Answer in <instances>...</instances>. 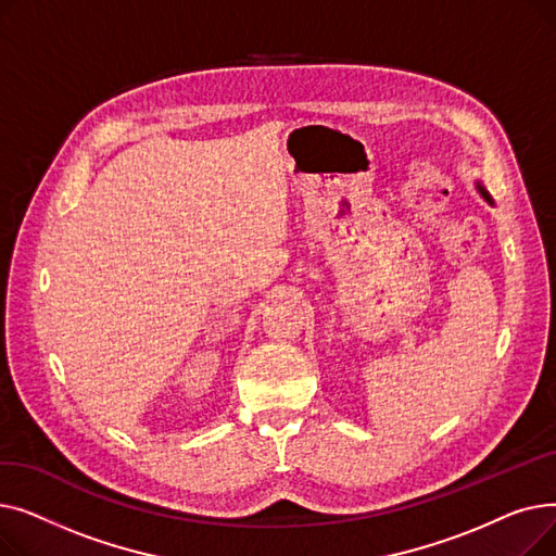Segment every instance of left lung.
I'll list each match as a JSON object with an SVG mask.
<instances>
[{
	"label": "left lung",
	"instance_id": "8db88e82",
	"mask_svg": "<svg viewBox=\"0 0 556 556\" xmlns=\"http://www.w3.org/2000/svg\"><path fill=\"white\" fill-rule=\"evenodd\" d=\"M478 189H480V193H482V195H484V198H486V200H489V202H491V198H489V193H486V191H484V189H482V187H480V185H478Z\"/></svg>",
	"mask_w": 556,
	"mask_h": 556
}]
</instances>
